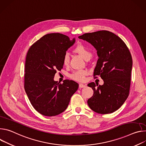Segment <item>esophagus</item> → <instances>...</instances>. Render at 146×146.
Returning <instances> with one entry per match:
<instances>
[{
  "instance_id": "1",
  "label": "esophagus",
  "mask_w": 146,
  "mask_h": 146,
  "mask_svg": "<svg viewBox=\"0 0 146 146\" xmlns=\"http://www.w3.org/2000/svg\"><path fill=\"white\" fill-rule=\"evenodd\" d=\"M85 86H86V85H84L82 84H79V88H85Z\"/></svg>"
}]
</instances>
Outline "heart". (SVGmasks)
<instances>
[{"label":"heart","mask_w":146,"mask_h":146,"mask_svg":"<svg viewBox=\"0 0 146 146\" xmlns=\"http://www.w3.org/2000/svg\"><path fill=\"white\" fill-rule=\"evenodd\" d=\"M74 52L81 56L84 60L88 61L92 57V52L83 44H78L76 46ZM69 56L67 54H64L62 58V64L65 66H67L69 64ZM88 74L86 70H79L74 72L70 75L71 79L76 80V81L82 82L85 79V76Z\"/></svg>","instance_id":"b5f03b06"}]
</instances>
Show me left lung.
I'll return each mask as SVG.
<instances>
[{
	"instance_id": "8db88e82",
	"label": "left lung",
	"mask_w": 146,
	"mask_h": 146,
	"mask_svg": "<svg viewBox=\"0 0 146 146\" xmlns=\"http://www.w3.org/2000/svg\"><path fill=\"white\" fill-rule=\"evenodd\" d=\"M91 43L97 50L99 59L93 76H100L103 85H88L94 93L88 100L94 112L107 114L119 109L129 94L132 58L125 42L111 32L102 30L78 37Z\"/></svg>"
}]
</instances>
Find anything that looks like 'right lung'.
Listing matches in <instances>:
<instances>
[{"instance_id":"right-lung-1","label":"right lung","mask_w":146,"mask_h":146,"mask_svg":"<svg viewBox=\"0 0 146 146\" xmlns=\"http://www.w3.org/2000/svg\"><path fill=\"white\" fill-rule=\"evenodd\" d=\"M75 43L66 35L52 33L44 35L29 48L24 67V89L33 107L40 114L57 115L67 108L71 96L78 89L72 80L62 84L53 80L63 68L62 58Z\"/></svg>"}]
</instances>
